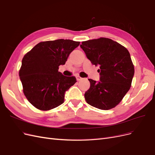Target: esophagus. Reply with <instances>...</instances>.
Masks as SVG:
<instances>
[{
	"label": "esophagus",
	"instance_id": "1",
	"mask_svg": "<svg viewBox=\"0 0 155 155\" xmlns=\"http://www.w3.org/2000/svg\"><path fill=\"white\" fill-rule=\"evenodd\" d=\"M76 78H77V81H81V80L82 79V77H80V76H77L76 77Z\"/></svg>",
	"mask_w": 155,
	"mask_h": 155
}]
</instances>
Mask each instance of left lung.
Returning a JSON list of instances; mask_svg holds the SVG:
<instances>
[{
    "label": "left lung",
    "mask_w": 155,
    "mask_h": 155,
    "mask_svg": "<svg viewBox=\"0 0 155 155\" xmlns=\"http://www.w3.org/2000/svg\"><path fill=\"white\" fill-rule=\"evenodd\" d=\"M81 47L91 63L100 66V81L89 79L91 85L85 93V99L99 109H111L121 102L131 87L134 66L129 51L106 38L83 41Z\"/></svg>",
    "instance_id": "obj_1"
}]
</instances>
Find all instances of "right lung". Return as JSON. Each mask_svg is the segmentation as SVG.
<instances>
[{
  "label": "right lung",
  "mask_w": 155,
  "mask_h": 155,
  "mask_svg": "<svg viewBox=\"0 0 155 155\" xmlns=\"http://www.w3.org/2000/svg\"><path fill=\"white\" fill-rule=\"evenodd\" d=\"M79 45V41L63 39L40 42L24 55L19 76L24 93L34 107L48 110L64 103L66 91L77 80L63 75L59 66L65 64Z\"/></svg>",
  "instance_id": "right-lung-1"
}]
</instances>
